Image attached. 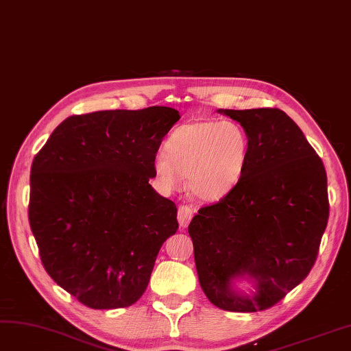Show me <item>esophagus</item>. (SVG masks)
Listing matches in <instances>:
<instances>
[{"instance_id":"esophagus-1","label":"esophagus","mask_w":351,"mask_h":351,"mask_svg":"<svg viewBox=\"0 0 351 351\" xmlns=\"http://www.w3.org/2000/svg\"><path fill=\"white\" fill-rule=\"evenodd\" d=\"M194 214H195V207L180 206L179 210H178V221H179L180 228L185 229L186 226L189 224V221L192 220V217H194Z\"/></svg>"}]
</instances>
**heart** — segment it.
I'll list each match as a JSON object with an SVG mask.
<instances>
[{"instance_id": "obj_1", "label": "heart", "mask_w": 351, "mask_h": 351, "mask_svg": "<svg viewBox=\"0 0 351 351\" xmlns=\"http://www.w3.org/2000/svg\"><path fill=\"white\" fill-rule=\"evenodd\" d=\"M166 152L154 156L160 185L172 191L188 178V189L201 201H219L242 180L251 154L247 132L233 121H195L176 128Z\"/></svg>"}]
</instances>
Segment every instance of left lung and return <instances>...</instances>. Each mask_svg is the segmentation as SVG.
I'll use <instances>...</instances> for the list:
<instances>
[{"label": "left lung", "mask_w": 351, "mask_h": 351, "mask_svg": "<svg viewBox=\"0 0 351 351\" xmlns=\"http://www.w3.org/2000/svg\"><path fill=\"white\" fill-rule=\"evenodd\" d=\"M250 135L245 175L229 195L202 207L188 232L208 300L230 312L273 306L306 278L330 214L322 160L280 109H219ZM245 279L253 290L239 291Z\"/></svg>", "instance_id": "left-lung-1"}]
</instances>
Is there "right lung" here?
<instances>
[{
	"label": "right lung",
	"mask_w": 351,
	"mask_h": 351,
	"mask_svg": "<svg viewBox=\"0 0 351 351\" xmlns=\"http://www.w3.org/2000/svg\"><path fill=\"white\" fill-rule=\"evenodd\" d=\"M179 118L167 106L74 115L33 159L29 221L42 264L88 308L137 302L179 228L175 202L149 184L154 156Z\"/></svg>",
	"instance_id": "right-lung-1"
}]
</instances>
